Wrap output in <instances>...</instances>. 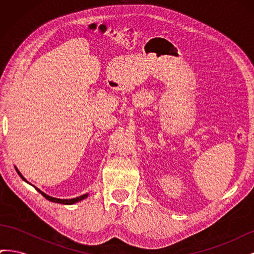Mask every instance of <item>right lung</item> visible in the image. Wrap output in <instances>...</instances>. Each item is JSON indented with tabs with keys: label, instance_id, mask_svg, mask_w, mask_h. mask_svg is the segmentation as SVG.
<instances>
[{
	"label": "right lung",
	"instance_id": "1",
	"mask_svg": "<svg viewBox=\"0 0 254 254\" xmlns=\"http://www.w3.org/2000/svg\"><path fill=\"white\" fill-rule=\"evenodd\" d=\"M16 171H17V173L19 174V176L21 177V178L24 180L25 182H27V180L24 178V177L22 176V174L19 172V170L18 168L16 167ZM27 183H29V182H27ZM30 184V183H29ZM30 186H33V184H30ZM34 187V186H33ZM38 191H39V193L44 197V198H47L48 200H50V201H53V202H56V203H63V204H74V203H76V202H78V201H81V200H83V199H86L88 196H89V194L87 193V194H83V195H81V196H79V197H76V198H72V199H60V198H55V197H52V196H50V195H48V194H45V193H43V191L41 190H39L38 188H36V187H34Z\"/></svg>",
	"mask_w": 254,
	"mask_h": 254
}]
</instances>
